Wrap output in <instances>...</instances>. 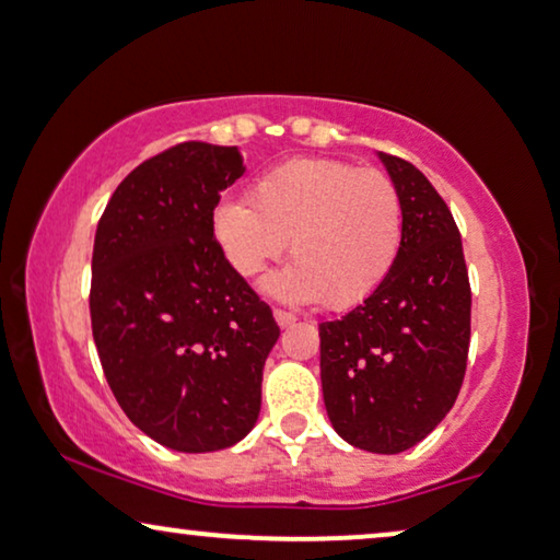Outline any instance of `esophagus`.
Returning <instances> with one entry per match:
<instances>
[{
    "instance_id": "34e87169",
    "label": "esophagus",
    "mask_w": 560,
    "mask_h": 560,
    "mask_svg": "<svg viewBox=\"0 0 560 560\" xmlns=\"http://www.w3.org/2000/svg\"><path fill=\"white\" fill-rule=\"evenodd\" d=\"M275 322H278L280 329H288V326H293V324H295V316L290 314V311H280V308H275Z\"/></svg>"
}]
</instances>
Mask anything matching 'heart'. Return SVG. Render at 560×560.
Instances as JSON below:
<instances>
[{
  "label": "heart",
  "instance_id": "heart-1",
  "mask_svg": "<svg viewBox=\"0 0 560 560\" xmlns=\"http://www.w3.org/2000/svg\"><path fill=\"white\" fill-rule=\"evenodd\" d=\"M213 238L238 278H259L290 242V267L265 282L288 303L347 311L394 270L404 244V200L381 170L339 159H293L249 187V206L223 200Z\"/></svg>",
  "mask_w": 560,
  "mask_h": 560
}]
</instances>
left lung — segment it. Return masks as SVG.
Wrapping results in <instances>:
<instances>
[{"label":"left lung","instance_id":"obj_1","mask_svg":"<svg viewBox=\"0 0 560 560\" xmlns=\"http://www.w3.org/2000/svg\"><path fill=\"white\" fill-rule=\"evenodd\" d=\"M404 200V244L368 301L318 324L322 388L339 438L396 455L453 409L470 345V285L453 213L430 179L381 154Z\"/></svg>","mask_w":560,"mask_h":560}]
</instances>
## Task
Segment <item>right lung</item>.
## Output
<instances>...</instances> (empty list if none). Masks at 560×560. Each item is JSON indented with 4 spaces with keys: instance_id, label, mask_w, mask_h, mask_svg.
Returning a JSON list of instances; mask_svg holds the SVG:
<instances>
[{
    "instance_id": "add662e5",
    "label": "right lung",
    "mask_w": 560,
    "mask_h": 560,
    "mask_svg": "<svg viewBox=\"0 0 560 560\" xmlns=\"http://www.w3.org/2000/svg\"><path fill=\"white\" fill-rule=\"evenodd\" d=\"M236 147L187 141L138 164L97 223L92 337L120 409L177 453L236 445L257 424L272 311L213 238Z\"/></svg>"
}]
</instances>
